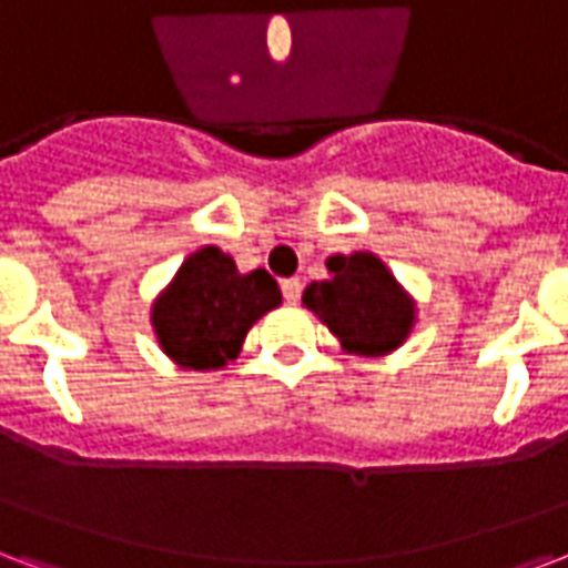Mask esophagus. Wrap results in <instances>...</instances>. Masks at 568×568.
<instances>
[{
  "instance_id": "esophagus-1",
  "label": "esophagus",
  "mask_w": 568,
  "mask_h": 568,
  "mask_svg": "<svg viewBox=\"0 0 568 568\" xmlns=\"http://www.w3.org/2000/svg\"><path fill=\"white\" fill-rule=\"evenodd\" d=\"M281 293H284V300L290 302V305H296L302 296V281L300 278H287L281 281Z\"/></svg>"
}]
</instances>
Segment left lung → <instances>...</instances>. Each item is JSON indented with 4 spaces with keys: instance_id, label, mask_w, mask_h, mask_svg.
<instances>
[{
    "instance_id": "8db88e82",
    "label": "left lung",
    "mask_w": 568,
    "mask_h": 568,
    "mask_svg": "<svg viewBox=\"0 0 568 568\" xmlns=\"http://www.w3.org/2000/svg\"><path fill=\"white\" fill-rule=\"evenodd\" d=\"M332 278L314 281L302 302L317 314L341 347L359 356H383L400 347L413 329V300L381 257L356 251L326 260Z\"/></svg>"
}]
</instances>
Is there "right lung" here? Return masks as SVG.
<instances>
[{"label":"right lung","mask_w":568,"mask_h":568,"mask_svg":"<svg viewBox=\"0 0 568 568\" xmlns=\"http://www.w3.org/2000/svg\"><path fill=\"white\" fill-rule=\"evenodd\" d=\"M278 305V281L266 268L242 275L233 257L206 245L158 296L152 326L161 349L182 368H224L239 356L251 326Z\"/></svg>","instance_id":"1"}]
</instances>
